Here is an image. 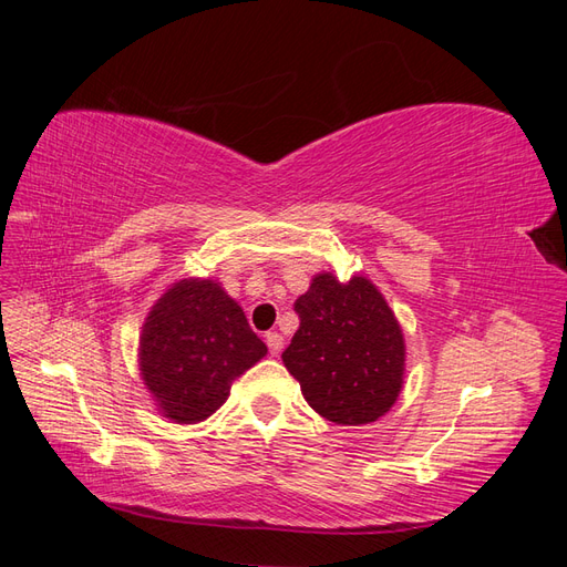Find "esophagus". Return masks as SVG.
Wrapping results in <instances>:
<instances>
[{"label":"esophagus","mask_w":567,"mask_h":567,"mask_svg":"<svg viewBox=\"0 0 567 567\" xmlns=\"http://www.w3.org/2000/svg\"><path fill=\"white\" fill-rule=\"evenodd\" d=\"M265 340H267V348H269V352L274 354V357H279V352L284 350V336L281 333H267L265 336Z\"/></svg>","instance_id":"1"}]
</instances>
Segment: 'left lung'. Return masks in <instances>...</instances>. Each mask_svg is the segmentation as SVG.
<instances>
[{
    "mask_svg": "<svg viewBox=\"0 0 567 567\" xmlns=\"http://www.w3.org/2000/svg\"><path fill=\"white\" fill-rule=\"evenodd\" d=\"M300 329L281 359L319 416L338 425L379 421L398 402L406 348L400 321L367 277L323 271L296 300Z\"/></svg>",
    "mask_w": 567,
    "mask_h": 567,
    "instance_id": "obj_1",
    "label": "left lung"
}]
</instances>
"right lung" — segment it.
Wrapping results in <instances>:
<instances>
[{"mask_svg": "<svg viewBox=\"0 0 567 567\" xmlns=\"http://www.w3.org/2000/svg\"><path fill=\"white\" fill-rule=\"evenodd\" d=\"M267 354L241 305L210 279L169 286L142 326L140 371L158 411L198 423L227 402L231 383Z\"/></svg>", "mask_w": 567, "mask_h": 567, "instance_id": "right-lung-1", "label": "right lung"}]
</instances>
